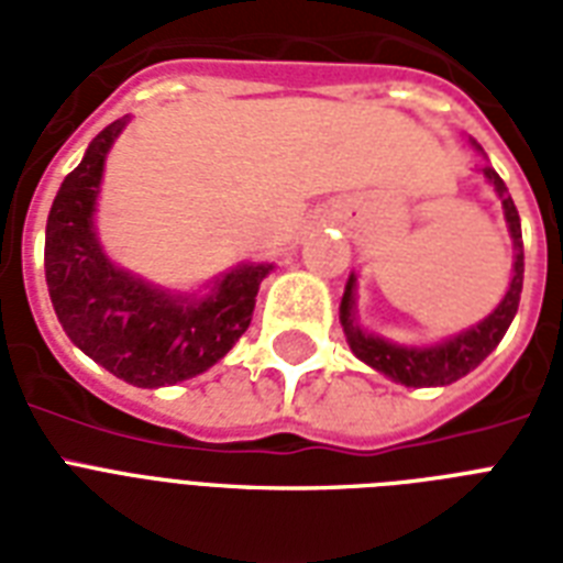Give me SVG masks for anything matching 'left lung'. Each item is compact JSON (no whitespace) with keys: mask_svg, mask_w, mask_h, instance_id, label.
Here are the masks:
<instances>
[{"mask_svg":"<svg viewBox=\"0 0 563 563\" xmlns=\"http://www.w3.org/2000/svg\"><path fill=\"white\" fill-rule=\"evenodd\" d=\"M482 175L494 184V189L503 198V210H506L508 230L515 239V277L508 286L506 298L499 300V307L490 312L482 324L464 330V333L453 335L450 342H441L435 347H400L379 339V335L362 333L360 324L353 321V283L356 277L351 274L347 289L342 298V327L347 335L351 351L360 356L365 365L376 368L379 374L391 376L394 383L411 385V388H423V385H450L455 379H462L464 374H471L482 360H488V353L503 342L508 324L515 321V312L520 307V291H523V233H520V216L517 207L508 195L506 184L497 172L485 166Z\"/></svg>","mask_w":563,"mask_h":563,"instance_id":"left-lung-1","label":"left lung"}]
</instances>
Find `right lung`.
<instances>
[{
  "label": "right lung",
  "mask_w": 563,
  "mask_h": 563,
  "mask_svg": "<svg viewBox=\"0 0 563 563\" xmlns=\"http://www.w3.org/2000/svg\"><path fill=\"white\" fill-rule=\"evenodd\" d=\"M125 122H110L57 189L46 221V283L73 344L119 379L161 388L201 374L239 342L272 265H242L212 295L189 300L110 263L92 233V210L104 157Z\"/></svg>",
  "instance_id": "right-lung-1"
}]
</instances>
